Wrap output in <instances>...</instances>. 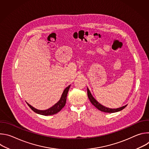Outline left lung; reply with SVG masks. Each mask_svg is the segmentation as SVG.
Listing matches in <instances>:
<instances>
[{
    "instance_id": "1",
    "label": "left lung",
    "mask_w": 149,
    "mask_h": 149,
    "mask_svg": "<svg viewBox=\"0 0 149 149\" xmlns=\"http://www.w3.org/2000/svg\"><path fill=\"white\" fill-rule=\"evenodd\" d=\"M87 94H88V97L89 100H90L91 102L92 103V104L93 105H94L95 107L98 109L99 110H100L102 112H105V113H116L118 111H120L121 110H122L123 109H124L127 105H125L124 106H123L121 107L120 108H117V109H110V108H107L105 107V106L101 105L100 103H99L93 96V95L91 94L90 91L89 90V89L87 88Z\"/></svg>"
}]
</instances>
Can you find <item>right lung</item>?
<instances>
[{
  "mask_svg": "<svg viewBox=\"0 0 149 149\" xmlns=\"http://www.w3.org/2000/svg\"><path fill=\"white\" fill-rule=\"evenodd\" d=\"M70 86H68L64 90H63V93L62 94V95L61 97L60 100L55 104H54L53 106H52L51 107H50L49 109H48L47 110H38V109L34 108L33 107H32V105H31L28 102H26V103L28 105L29 107L34 112H35L37 114H40V115H43V116H50V115L55 114L58 113L59 111H60L61 110V109L65 106V103H66V100H67V94L68 93Z\"/></svg>",
  "mask_w": 149,
  "mask_h": 149,
  "instance_id": "right-lung-1",
  "label": "right lung"
}]
</instances>
